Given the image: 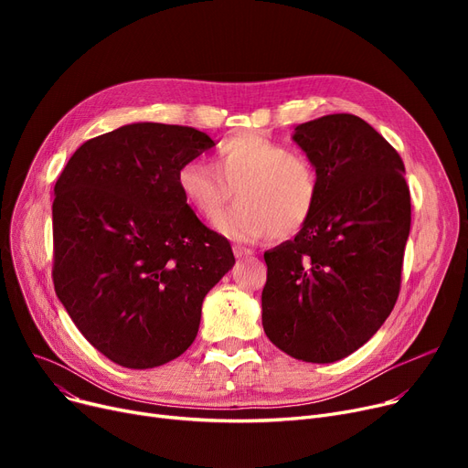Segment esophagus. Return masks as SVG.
<instances>
[{"mask_svg": "<svg viewBox=\"0 0 468 468\" xmlns=\"http://www.w3.org/2000/svg\"><path fill=\"white\" fill-rule=\"evenodd\" d=\"M233 254H235V258H247V256H252L254 252L250 249H247V247H240V244H235Z\"/></svg>", "mask_w": 468, "mask_h": 468, "instance_id": "1", "label": "esophagus"}]
</instances>
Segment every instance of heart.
I'll list each match as a JSON object with an SVG mask.
<instances>
[{"label": "heart", "instance_id": "obj_1", "mask_svg": "<svg viewBox=\"0 0 468 468\" xmlns=\"http://www.w3.org/2000/svg\"><path fill=\"white\" fill-rule=\"evenodd\" d=\"M187 205L212 218L237 195V205L214 219V228L235 240L286 239L311 219L321 199L316 165L288 145L247 133L216 145L214 166L189 159L176 172Z\"/></svg>", "mask_w": 468, "mask_h": 468}]
</instances>
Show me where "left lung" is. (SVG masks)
Here are the masks:
<instances>
[{
  "label": "left lung",
  "instance_id": "8db88e82",
  "mask_svg": "<svg viewBox=\"0 0 468 468\" xmlns=\"http://www.w3.org/2000/svg\"><path fill=\"white\" fill-rule=\"evenodd\" d=\"M293 140L321 199L293 240L263 254L261 323L286 355L324 364L362 347L399 300L410 187L399 152L356 115L302 122Z\"/></svg>",
  "mask_w": 468,
  "mask_h": 468
}]
</instances>
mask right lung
I'll list each match as a JSON object with an SVG mask.
<instances>
[{"label":"right lung","instance_id":"1","mask_svg":"<svg viewBox=\"0 0 468 468\" xmlns=\"http://www.w3.org/2000/svg\"><path fill=\"white\" fill-rule=\"evenodd\" d=\"M214 142L193 127L133 122L87 140L55 184L53 282L73 324L119 366L180 356L208 290L235 263L187 207L178 168Z\"/></svg>","mask_w":468,"mask_h":468}]
</instances>
